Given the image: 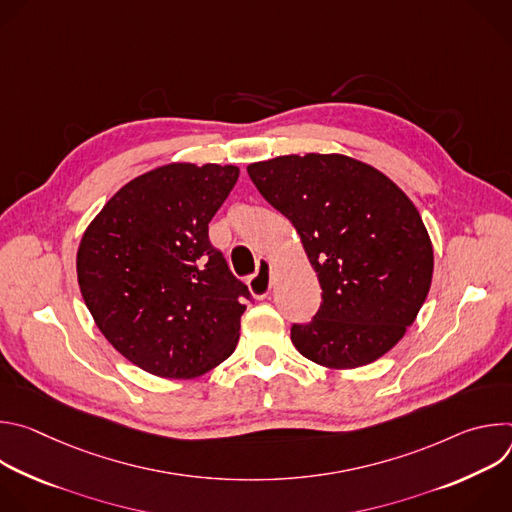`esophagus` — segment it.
Masks as SVG:
<instances>
[{
	"mask_svg": "<svg viewBox=\"0 0 512 512\" xmlns=\"http://www.w3.org/2000/svg\"><path fill=\"white\" fill-rule=\"evenodd\" d=\"M249 289H251L253 298H257V300H263V298L269 296V291H271V271H269V263L267 261H263L261 269L255 275L249 277Z\"/></svg>",
	"mask_w": 512,
	"mask_h": 512,
	"instance_id": "esophagus-1",
	"label": "esophagus"
}]
</instances>
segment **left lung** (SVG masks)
Wrapping results in <instances>:
<instances>
[{
	"label": "left lung",
	"mask_w": 512,
	"mask_h": 512,
	"mask_svg": "<svg viewBox=\"0 0 512 512\" xmlns=\"http://www.w3.org/2000/svg\"><path fill=\"white\" fill-rule=\"evenodd\" d=\"M261 196L296 227L322 304L291 342L326 369L389 352L421 310L433 275L427 229L407 194L342 154L279 156L247 166Z\"/></svg>",
	"instance_id": "obj_1"
}]
</instances>
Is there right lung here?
I'll use <instances>...</instances> for the list:
<instances>
[{
	"instance_id": "1",
	"label": "right lung",
	"mask_w": 512,
	"mask_h": 512,
	"mask_svg": "<svg viewBox=\"0 0 512 512\" xmlns=\"http://www.w3.org/2000/svg\"><path fill=\"white\" fill-rule=\"evenodd\" d=\"M237 178V166H160L113 194L81 239L83 300L113 348L145 373L194 379L239 342L251 294L208 241Z\"/></svg>"
}]
</instances>
